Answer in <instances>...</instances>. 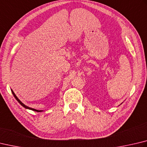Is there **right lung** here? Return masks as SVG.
Returning a JSON list of instances; mask_svg holds the SVG:
<instances>
[{"mask_svg":"<svg viewBox=\"0 0 147 147\" xmlns=\"http://www.w3.org/2000/svg\"><path fill=\"white\" fill-rule=\"evenodd\" d=\"M11 91H12V93H13V96H14V97L15 98V99L17 100L18 101V103H19L22 106H23L24 107H25L26 109H31V110H33V111H36V112H41V111H38V110H36V109H33V108H30V107H28V106H26V105H24V104L22 102H21L20 101V100L18 99V98L17 97V96H16L15 94V93H14V92L13 91V90H11Z\"/></svg>","mask_w":147,"mask_h":147,"instance_id":"obj_1","label":"right lung"}]
</instances>
